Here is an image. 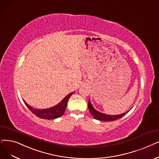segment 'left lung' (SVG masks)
<instances>
[{"label": "left lung", "mask_w": 159, "mask_h": 159, "mask_svg": "<svg viewBox=\"0 0 159 159\" xmlns=\"http://www.w3.org/2000/svg\"><path fill=\"white\" fill-rule=\"evenodd\" d=\"M88 109L89 110V112H90L91 114L93 116V118L95 120H98L99 121H114V120H118L121 118H122L123 116H125L127 112H129V110H128L127 112H125V113H123L121 114H119V115H108V114H103L101 112H98V110H96L92 106V103L90 102V100L89 99L88 101Z\"/></svg>", "instance_id": "left-lung-1"}]
</instances>
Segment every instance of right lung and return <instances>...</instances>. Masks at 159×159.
<instances>
[{
  "label": "right lung",
  "instance_id": "add662e5",
  "mask_svg": "<svg viewBox=\"0 0 159 159\" xmlns=\"http://www.w3.org/2000/svg\"><path fill=\"white\" fill-rule=\"evenodd\" d=\"M73 92L68 94L62 99V101L58 103L57 105L46 109L34 108L33 107L27 104L23 99V100L26 106L28 107V108L34 114H35L36 116H38V118H40L41 119L54 120L59 118V117H61L64 114L66 109L68 100L70 98V97L73 95Z\"/></svg>",
  "mask_w": 159,
  "mask_h": 159
}]
</instances>
